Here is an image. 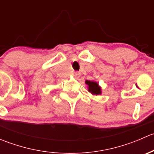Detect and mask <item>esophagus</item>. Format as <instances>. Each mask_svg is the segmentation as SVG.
Returning a JSON list of instances; mask_svg holds the SVG:
<instances>
[{"label":"esophagus","instance_id":"34e87169","mask_svg":"<svg viewBox=\"0 0 154 154\" xmlns=\"http://www.w3.org/2000/svg\"><path fill=\"white\" fill-rule=\"evenodd\" d=\"M74 76L76 77V78H78V77H80V73L79 72V71H75V72L74 73Z\"/></svg>","mask_w":154,"mask_h":154}]
</instances>
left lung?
<instances>
[{
	"label": "left lung",
	"mask_w": 154,
	"mask_h": 154,
	"mask_svg": "<svg viewBox=\"0 0 154 154\" xmlns=\"http://www.w3.org/2000/svg\"><path fill=\"white\" fill-rule=\"evenodd\" d=\"M86 83L88 85V90L89 92L94 95H98L101 94V88L99 86L98 83L94 81L86 80Z\"/></svg>",
	"instance_id": "1"
}]
</instances>
